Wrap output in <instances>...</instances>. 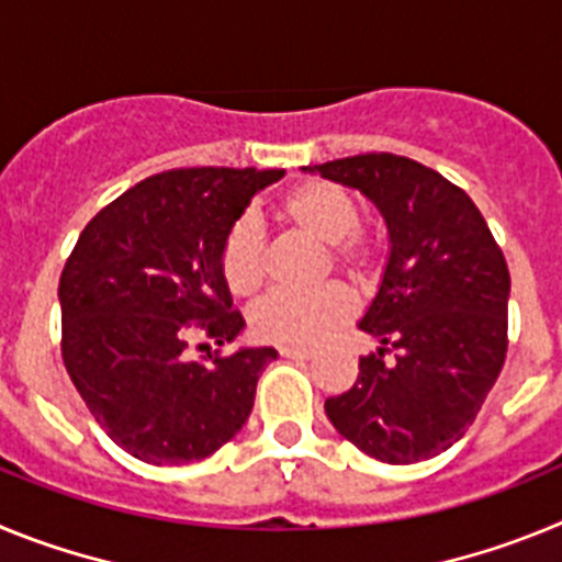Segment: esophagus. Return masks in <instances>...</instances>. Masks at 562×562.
Masks as SVG:
<instances>
[{
    "label": "esophagus",
    "mask_w": 562,
    "mask_h": 562,
    "mask_svg": "<svg viewBox=\"0 0 562 562\" xmlns=\"http://www.w3.org/2000/svg\"><path fill=\"white\" fill-rule=\"evenodd\" d=\"M312 355H315L312 349H281V357H284V360H310Z\"/></svg>",
    "instance_id": "esophagus-1"
}]
</instances>
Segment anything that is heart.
Masks as SVG:
<instances>
[{"label": "heart", "instance_id": "heart-1", "mask_svg": "<svg viewBox=\"0 0 562 562\" xmlns=\"http://www.w3.org/2000/svg\"><path fill=\"white\" fill-rule=\"evenodd\" d=\"M276 216L292 231L324 241L329 265L360 290H374L385 265V247L374 233L357 227L360 207L349 191L326 180L297 182L278 200ZM220 276L236 297H252L265 284V233L256 222L236 220L220 241ZM355 312L351 292L326 284L310 295L276 292L252 310L250 329L281 349H310L342 326Z\"/></svg>", "mask_w": 562, "mask_h": 562}]
</instances>
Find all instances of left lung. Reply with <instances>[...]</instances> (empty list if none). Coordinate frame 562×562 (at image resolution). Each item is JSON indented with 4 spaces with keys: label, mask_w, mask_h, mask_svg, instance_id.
I'll return each instance as SVG.
<instances>
[{
    "label": "left lung",
    "mask_w": 562,
    "mask_h": 562,
    "mask_svg": "<svg viewBox=\"0 0 562 562\" xmlns=\"http://www.w3.org/2000/svg\"><path fill=\"white\" fill-rule=\"evenodd\" d=\"M315 171L366 193L391 236L380 292L360 321L382 349L360 357L357 382L326 400V416L380 461L434 459L467 434L504 369V252L475 202L422 162L371 151Z\"/></svg>",
    "instance_id": "left-lung-1"
}]
</instances>
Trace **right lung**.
<instances>
[{
  "mask_svg": "<svg viewBox=\"0 0 562 562\" xmlns=\"http://www.w3.org/2000/svg\"><path fill=\"white\" fill-rule=\"evenodd\" d=\"M284 171L171 168L98 211L58 281L67 374L134 459L188 464L231 441L276 349L188 360L193 337L225 346L245 317L220 276V241L252 193Z\"/></svg>",
  "mask_w": 562,
  "mask_h": 562,
  "instance_id": "obj_1",
  "label": "right lung"
}]
</instances>
